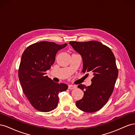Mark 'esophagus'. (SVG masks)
<instances>
[{
	"label": "esophagus",
	"mask_w": 135,
	"mask_h": 135,
	"mask_svg": "<svg viewBox=\"0 0 135 135\" xmlns=\"http://www.w3.org/2000/svg\"><path fill=\"white\" fill-rule=\"evenodd\" d=\"M75 88H76V86H75V85H72V84L69 85L68 89H75Z\"/></svg>",
	"instance_id": "34e87169"
}]
</instances>
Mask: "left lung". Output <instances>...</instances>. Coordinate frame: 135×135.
<instances>
[{
  "label": "left lung",
  "instance_id": "1",
  "mask_svg": "<svg viewBox=\"0 0 135 135\" xmlns=\"http://www.w3.org/2000/svg\"><path fill=\"white\" fill-rule=\"evenodd\" d=\"M69 44L82 57V72L93 75L91 85L78 86L84 91V95L76 101V107L87 113L97 112L107 104L114 90L118 75L115 56L110 48L95 40L71 41Z\"/></svg>",
  "mask_w": 135,
  "mask_h": 135
}]
</instances>
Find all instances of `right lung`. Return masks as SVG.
Here are the masks:
<instances>
[{
    "instance_id": "right-lung-1",
    "label": "right lung",
    "mask_w": 135,
    "mask_h": 135,
    "mask_svg": "<svg viewBox=\"0 0 135 135\" xmlns=\"http://www.w3.org/2000/svg\"><path fill=\"white\" fill-rule=\"evenodd\" d=\"M51 42H40L27 47L22 55L18 78L23 92L31 105L38 111L48 112L58 105L60 92L68 85L58 83L46 76L57 52L67 46Z\"/></svg>"
}]
</instances>
